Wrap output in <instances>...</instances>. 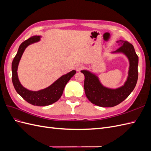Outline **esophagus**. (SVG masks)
Returning <instances> with one entry per match:
<instances>
[{
    "instance_id": "obj_1",
    "label": "esophagus",
    "mask_w": 151,
    "mask_h": 151,
    "mask_svg": "<svg viewBox=\"0 0 151 151\" xmlns=\"http://www.w3.org/2000/svg\"><path fill=\"white\" fill-rule=\"evenodd\" d=\"M83 68H84V65H82V64H78V65H77L76 66V70L77 71H80L81 70L83 69Z\"/></svg>"
}]
</instances>
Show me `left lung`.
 Returning a JSON list of instances; mask_svg holds the SVG:
<instances>
[{
  "label": "left lung",
  "mask_w": 151,
  "mask_h": 151,
  "mask_svg": "<svg viewBox=\"0 0 151 151\" xmlns=\"http://www.w3.org/2000/svg\"><path fill=\"white\" fill-rule=\"evenodd\" d=\"M119 48L112 53H122L129 59V69L127 81L122 86L111 89L104 86L98 77L88 70L81 72L84 74V91L87 98L95 105L101 107H113L122 103L133 91L138 79L139 57L133 45L127 41H117Z\"/></svg>",
  "instance_id": "1"
}]
</instances>
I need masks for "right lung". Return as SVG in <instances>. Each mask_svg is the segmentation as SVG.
I'll return each mask as SVG.
<instances>
[{"instance_id":"add662e5","label":"right lung","mask_w":151,"mask_h":151,"mask_svg":"<svg viewBox=\"0 0 151 151\" xmlns=\"http://www.w3.org/2000/svg\"><path fill=\"white\" fill-rule=\"evenodd\" d=\"M40 36H33L22 42L18 49L17 54L12 62V81L14 87L21 96L28 103L35 106H48L57 101L63 94V89L69 80L74 76L76 71L73 70L61 76L48 88L38 91H33L26 89L20 83L17 76V67L21 58L26 47L29 45L38 42Z\"/></svg>"}]
</instances>
